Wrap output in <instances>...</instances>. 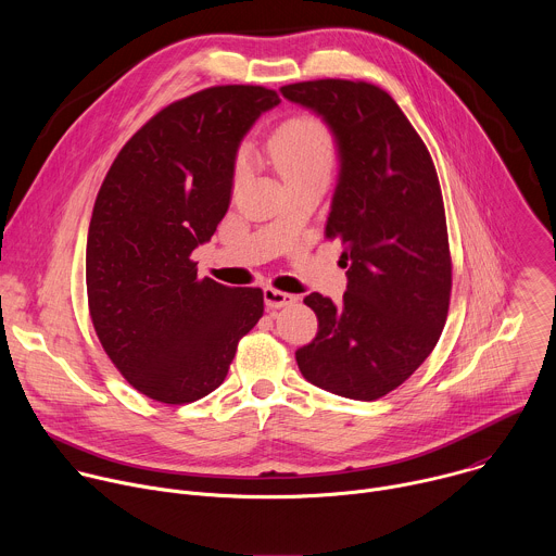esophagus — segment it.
Listing matches in <instances>:
<instances>
[{
	"label": "esophagus",
	"instance_id": "34e87169",
	"mask_svg": "<svg viewBox=\"0 0 556 556\" xmlns=\"http://www.w3.org/2000/svg\"><path fill=\"white\" fill-rule=\"evenodd\" d=\"M264 301H266V305L270 309H279V307L292 305L296 301V296L290 294V292H283V290H277V288L268 286V288H264Z\"/></svg>",
	"mask_w": 556,
	"mask_h": 556
}]
</instances>
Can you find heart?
<instances>
[{
    "mask_svg": "<svg viewBox=\"0 0 556 556\" xmlns=\"http://www.w3.org/2000/svg\"><path fill=\"white\" fill-rule=\"evenodd\" d=\"M273 161L283 180L312 174L330 176L337 161V138L330 125L316 114H299L277 127L270 142ZM247 169V155H235V178Z\"/></svg>",
    "mask_w": 556,
    "mask_h": 556,
    "instance_id": "obj_1",
    "label": "heart"
}]
</instances>
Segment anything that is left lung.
<instances>
[{
    "instance_id": "left-lung-1",
    "label": "left lung",
    "mask_w": 556,
    "mask_h": 556,
    "mask_svg": "<svg viewBox=\"0 0 556 556\" xmlns=\"http://www.w3.org/2000/svg\"><path fill=\"white\" fill-rule=\"evenodd\" d=\"M281 94L321 114L334 131L341 174L326 226L348 264L343 303L312 292L319 319L296 350L305 380L352 401H378L433 352L451 301L444 200L431 153L378 86L316 78Z\"/></svg>"
}]
</instances>
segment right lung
Returning a JSON list of instances; mask_svg holds the SVG:
<instances>
[{"instance_id": "add662e5", "label": "right lung", "mask_w": 556, "mask_h": 556, "mask_svg": "<svg viewBox=\"0 0 556 556\" xmlns=\"http://www.w3.org/2000/svg\"><path fill=\"white\" fill-rule=\"evenodd\" d=\"M279 101L262 86L174 101L125 142L99 189L86 253L92 326L114 367L151 401L204 399L262 319V288L198 277L191 253L228 211L240 140Z\"/></svg>"}]
</instances>
